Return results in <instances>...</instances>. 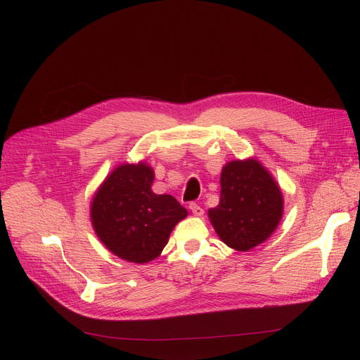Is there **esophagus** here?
Masks as SVG:
<instances>
[{"label":"esophagus","instance_id":"esophagus-1","mask_svg":"<svg viewBox=\"0 0 360 360\" xmlns=\"http://www.w3.org/2000/svg\"><path fill=\"white\" fill-rule=\"evenodd\" d=\"M190 210H191L195 216H202V214H204V210L201 209V207H200L197 202H191V204H190Z\"/></svg>","mask_w":360,"mask_h":360}]
</instances>
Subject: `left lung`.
<instances>
[{
	"mask_svg": "<svg viewBox=\"0 0 360 360\" xmlns=\"http://www.w3.org/2000/svg\"><path fill=\"white\" fill-rule=\"evenodd\" d=\"M220 202L209 210L219 238L236 251L266 240L283 214V195L258 160L229 162L221 170Z\"/></svg>",
	"mask_w": 360,
	"mask_h": 360,
	"instance_id": "left-lung-1",
	"label": "left lung"
}]
</instances>
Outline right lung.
<instances>
[{"mask_svg":"<svg viewBox=\"0 0 360 360\" xmlns=\"http://www.w3.org/2000/svg\"><path fill=\"white\" fill-rule=\"evenodd\" d=\"M155 174L146 163L121 165L91 202V223L105 247L129 262L160 255L175 224L188 212L172 195L151 191Z\"/></svg>","mask_w":360,"mask_h":360,"instance_id":"right-lung-1","label":"right lung"}]
</instances>
